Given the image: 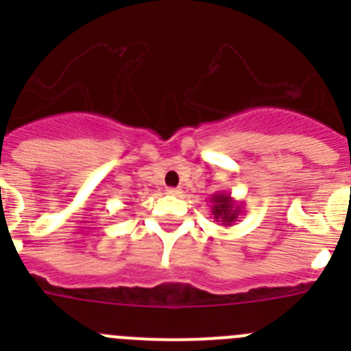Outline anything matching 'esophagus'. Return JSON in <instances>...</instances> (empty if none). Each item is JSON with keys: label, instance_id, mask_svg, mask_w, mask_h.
Here are the masks:
<instances>
[{"label": "esophagus", "instance_id": "34e87169", "mask_svg": "<svg viewBox=\"0 0 351 351\" xmlns=\"http://www.w3.org/2000/svg\"><path fill=\"white\" fill-rule=\"evenodd\" d=\"M167 193H169V195H173V197H179V195H181L182 191L179 190V188H169V190H167Z\"/></svg>", "mask_w": 351, "mask_h": 351}]
</instances>
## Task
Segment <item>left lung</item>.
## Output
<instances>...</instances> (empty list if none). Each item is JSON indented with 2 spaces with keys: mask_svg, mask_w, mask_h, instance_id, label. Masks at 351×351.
<instances>
[{
  "mask_svg": "<svg viewBox=\"0 0 351 351\" xmlns=\"http://www.w3.org/2000/svg\"><path fill=\"white\" fill-rule=\"evenodd\" d=\"M243 213V204H239L230 193L218 191L210 197V214L214 216V221H218V225H235V221Z\"/></svg>",
  "mask_w": 351,
  "mask_h": 351,
  "instance_id": "1",
  "label": "left lung"
}]
</instances>
